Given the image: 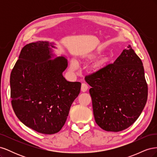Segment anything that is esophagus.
Segmentation results:
<instances>
[{
	"label": "esophagus",
	"mask_w": 157,
	"mask_h": 157,
	"mask_svg": "<svg viewBox=\"0 0 157 157\" xmlns=\"http://www.w3.org/2000/svg\"><path fill=\"white\" fill-rule=\"evenodd\" d=\"M88 88V85H87L86 84L82 83V84H81V91H82V92H86Z\"/></svg>",
	"instance_id": "1"
}]
</instances>
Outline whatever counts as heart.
<instances>
[{
    "label": "heart",
    "mask_w": 157,
    "mask_h": 157,
    "mask_svg": "<svg viewBox=\"0 0 157 157\" xmlns=\"http://www.w3.org/2000/svg\"><path fill=\"white\" fill-rule=\"evenodd\" d=\"M101 54V50H97L95 52H90V53H88L83 56L82 58L84 60L86 61H92L94 59L96 58L99 54ZM109 62V58L107 57H103V58L99 59L98 61H96L93 65V69L95 71H98L103 69L104 67H105V66ZM70 68L73 71H77L79 68V65L78 62L75 59H71L70 61Z\"/></svg>",
    "instance_id": "obj_1"
}]
</instances>
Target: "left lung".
<instances>
[{
	"label": "left lung",
	"instance_id": "left-lung-1",
	"mask_svg": "<svg viewBox=\"0 0 157 157\" xmlns=\"http://www.w3.org/2000/svg\"><path fill=\"white\" fill-rule=\"evenodd\" d=\"M92 88L97 124L108 132L124 130L138 118L147 102L148 88L143 63L130 45L115 62L85 77Z\"/></svg>",
	"mask_w": 157,
	"mask_h": 157
}]
</instances>
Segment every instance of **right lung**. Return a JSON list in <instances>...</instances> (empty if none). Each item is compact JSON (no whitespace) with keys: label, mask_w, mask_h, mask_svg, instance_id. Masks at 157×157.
<instances>
[{"label":"right lung","mask_w":157,"mask_h":157,"mask_svg":"<svg viewBox=\"0 0 157 157\" xmlns=\"http://www.w3.org/2000/svg\"><path fill=\"white\" fill-rule=\"evenodd\" d=\"M54 42L38 41L22 48L10 75V96L16 115L23 124L44 134L58 132L81 83L63 76L67 58L55 56Z\"/></svg>","instance_id":"right-lung-1"}]
</instances>
